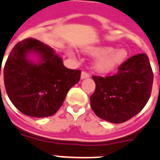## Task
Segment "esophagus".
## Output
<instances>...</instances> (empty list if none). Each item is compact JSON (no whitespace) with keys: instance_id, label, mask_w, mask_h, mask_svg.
Instances as JSON below:
<instances>
[{"instance_id":"obj_1","label":"esophagus","mask_w":160,"mask_h":160,"mask_svg":"<svg viewBox=\"0 0 160 160\" xmlns=\"http://www.w3.org/2000/svg\"><path fill=\"white\" fill-rule=\"evenodd\" d=\"M90 76V74L86 72V71H82V73H81V79L83 80V79H86V78H88Z\"/></svg>"}]
</instances>
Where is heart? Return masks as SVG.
Wrapping results in <instances>:
<instances>
[{
  "label": "heart",
  "instance_id": "obj_1",
  "mask_svg": "<svg viewBox=\"0 0 160 160\" xmlns=\"http://www.w3.org/2000/svg\"><path fill=\"white\" fill-rule=\"evenodd\" d=\"M92 56L100 57L97 59L94 68L98 72L107 73L113 70L120 63H122L127 56V52L125 49L113 50L112 47H93L88 50Z\"/></svg>",
  "mask_w": 160,
  "mask_h": 160
}]
</instances>
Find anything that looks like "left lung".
Returning <instances> with one entry per match:
<instances>
[{
    "label": "left lung",
    "instance_id": "1",
    "mask_svg": "<svg viewBox=\"0 0 160 160\" xmlns=\"http://www.w3.org/2000/svg\"><path fill=\"white\" fill-rule=\"evenodd\" d=\"M118 69L112 75H92L96 90L90 98L96 115L114 124L127 121L142 109L151 96L153 81L145 53L131 57Z\"/></svg>",
    "mask_w": 160,
    "mask_h": 160
}]
</instances>
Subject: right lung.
I'll list each match as a JSON object with an SVG mask.
<instances>
[{
	"label": "right lung",
	"instance_id": "obj_1",
	"mask_svg": "<svg viewBox=\"0 0 160 160\" xmlns=\"http://www.w3.org/2000/svg\"><path fill=\"white\" fill-rule=\"evenodd\" d=\"M30 51L41 56L40 64L27 59ZM2 73L6 92L14 106L25 115L43 118L58 112L68 90L79 82L81 71L66 68L52 48L27 38L11 51Z\"/></svg>",
	"mask_w": 160,
	"mask_h": 160
}]
</instances>
